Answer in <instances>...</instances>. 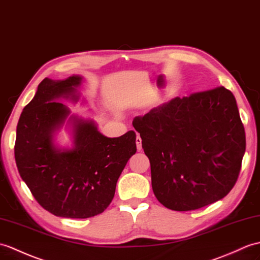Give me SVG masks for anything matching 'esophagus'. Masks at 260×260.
<instances>
[{"mask_svg":"<svg viewBox=\"0 0 260 260\" xmlns=\"http://www.w3.org/2000/svg\"><path fill=\"white\" fill-rule=\"evenodd\" d=\"M136 147L137 150H142V138L140 135H137L136 137Z\"/></svg>","mask_w":260,"mask_h":260,"instance_id":"esophagus-1","label":"esophagus"}]
</instances>
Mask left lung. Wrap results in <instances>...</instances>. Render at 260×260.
Here are the masks:
<instances>
[{"mask_svg": "<svg viewBox=\"0 0 260 260\" xmlns=\"http://www.w3.org/2000/svg\"><path fill=\"white\" fill-rule=\"evenodd\" d=\"M133 126L150 162L153 191L177 212L224 198L237 182L246 149L236 100L224 86L175 98Z\"/></svg>", "mask_w": 260, "mask_h": 260, "instance_id": "obj_1", "label": "left lung"}]
</instances>
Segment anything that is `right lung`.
Wrapping results in <instances>:
<instances>
[{"mask_svg":"<svg viewBox=\"0 0 260 260\" xmlns=\"http://www.w3.org/2000/svg\"><path fill=\"white\" fill-rule=\"evenodd\" d=\"M82 80L80 75L62 81L44 78L16 127L14 155L22 179L42 207L65 218H88L104 212L119 175L136 153L134 131L110 138L101 134L94 120L69 117V107L58 101L76 103ZM66 119L74 147L59 149L53 135Z\"/></svg>","mask_w":260,"mask_h":260,"instance_id":"add662e5","label":"right lung"}]
</instances>
